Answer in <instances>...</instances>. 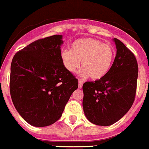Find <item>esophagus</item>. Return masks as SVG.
I'll list each match as a JSON object with an SVG mask.
<instances>
[{"instance_id": "obj_1", "label": "esophagus", "mask_w": 149, "mask_h": 149, "mask_svg": "<svg viewBox=\"0 0 149 149\" xmlns=\"http://www.w3.org/2000/svg\"><path fill=\"white\" fill-rule=\"evenodd\" d=\"M83 84H84V81H83L81 79H79L78 80V87L80 88V89H81V88H82Z\"/></svg>"}]
</instances>
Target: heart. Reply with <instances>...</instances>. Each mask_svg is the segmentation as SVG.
<instances>
[{"label": "heart", "instance_id": "heart-1", "mask_svg": "<svg viewBox=\"0 0 149 149\" xmlns=\"http://www.w3.org/2000/svg\"><path fill=\"white\" fill-rule=\"evenodd\" d=\"M115 57V51L109 45L93 38L79 39L72 43L71 50L61 53L63 65L70 72H76L81 65L83 76L98 80L110 71Z\"/></svg>", "mask_w": 149, "mask_h": 149}]
</instances>
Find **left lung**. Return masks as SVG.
<instances>
[{
    "instance_id": "obj_1",
    "label": "left lung",
    "mask_w": 149,
    "mask_h": 149,
    "mask_svg": "<svg viewBox=\"0 0 149 149\" xmlns=\"http://www.w3.org/2000/svg\"><path fill=\"white\" fill-rule=\"evenodd\" d=\"M116 56L106 75L83 85V107L88 120L101 126L122 119L135 100L138 64L134 54L115 38Z\"/></svg>"
}]
</instances>
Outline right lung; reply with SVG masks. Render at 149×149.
<instances>
[{"mask_svg":"<svg viewBox=\"0 0 149 149\" xmlns=\"http://www.w3.org/2000/svg\"><path fill=\"white\" fill-rule=\"evenodd\" d=\"M62 37L54 35L34 41L12 60V101L21 116L33 126L56 122L78 87V80L62 61Z\"/></svg>","mask_w":149,"mask_h":149,"instance_id":"obj_1","label":"right lung"}]
</instances>
